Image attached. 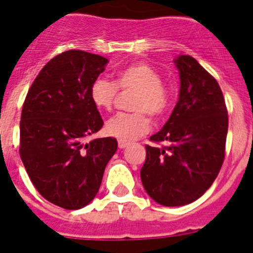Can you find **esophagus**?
Instances as JSON below:
<instances>
[{"mask_svg":"<svg viewBox=\"0 0 253 253\" xmlns=\"http://www.w3.org/2000/svg\"><path fill=\"white\" fill-rule=\"evenodd\" d=\"M127 146H128V143H127V142H124V141H119V148H120V149H124V148H126Z\"/></svg>","mask_w":253,"mask_h":253,"instance_id":"esophagus-1","label":"esophagus"}]
</instances>
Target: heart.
<instances>
[{
	"instance_id": "obj_1",
	"label": "heart",
	"mask_w": 253,
	"mask_h": 253,
	"mask_svg": "<svg viewBox=\"0 0 253 253\" xmlns=\"http://www.w3.org/2000/svg\"><path fill=\"white\" fill-rule=\"evenodd\" d=\"M119 88L134 91L129 109L134 112L117 114L106 122L107 134L120 141L131 142L149 129V120L159 119L166 114L170 102V91L162 83V77L153 67L146 63H133L120 70L115 82L99 78L90 87V99L99 110L109 111L114 106Z\"/></svg>"
}]
</instances>
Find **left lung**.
I'll list each match as a JSON object with an SVG mask.
<instances>
[{"label":"left lung","instance_id":"8db88e82","mask_svg":"<svg viewBox=\"0 0 253 253\" xmlns=\"http://www.w3.org/2000/svg\"><path fill=\"white\" fill-rule=\"evenodd\" d=\"M179 72V100L163 128L151 137L168 142L146 146L141 180L147 194L164 207L199 199L211 186L225 158L227 117L216 80L190 55L174 59Z\"/></svg>","mask_w":253,"mask_h":253}]
</instances>
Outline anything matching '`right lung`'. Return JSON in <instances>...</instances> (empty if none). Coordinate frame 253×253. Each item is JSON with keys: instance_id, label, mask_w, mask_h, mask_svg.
<instances>
[{"instance_id": "obj_1", "label": "right lung", "mask_w": 253, "mask_h": 253, "mask_svg": "<svg viewBox=\"0 0 253 253\" xmlns=\"http://www.w3.org/2000/svg\"><path fill=\"white\" fill-rule=\"evenodd\" d=\"M109 60L83 50L51 59L32 84L21 116L19 154L39 194L68 210L96 197L115 152L112 137L87 141L104 125L90 87Z\"/></svg>"}]
</instances>
